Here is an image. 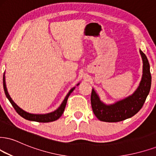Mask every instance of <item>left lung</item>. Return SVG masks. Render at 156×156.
I'll return each mask as SVG.
<instances>
[{"label": "left lung", "mask_w": 156, "mask_h": 156, "mask_svg": "<svg viewBox=\"0 0 156 156\" xmlns=\"http://www.w3.org/2000/svg\"><path fill=\"white\" fill-rule=\"evenodd\" d=\"M140 55L143 59V76L139 87L132 95L106 105L103 103L98 95L93 88L91 93V105L95 116L100 121L105 122H118L131 118L142 108L151 87V74L147 56L141 50Z\"/></svg>", "instance_id": "1"}]
</instances>
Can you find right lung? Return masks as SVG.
Listing matches in <instances>:
<instances>
[{
  "instance_id": "obj_1",
  "label": "right lung",
  "mask_w": 156,
  "mask_h": 156,
  "mask_svg": "<svg viewBox=\"0 0 156 156\" xmlns=\"http://www.w3.org/2000/svg\"><path fill=\"white\" fill-rule=\"evenodd\" d=\"M3 89H4V92L5 94V96L9 101H10V103L12 105V106L14 108L15 111H16L17 113L19 115H20L21 116L23 117V118L27 119V120L29 121H33V122H43V123H46V122H54V121L58 119L61 116V115L63 114V111H64L65 107H66L67 100H68L69 96L70 95V94L72 93L73 90L75 89V87H73L72 89L70 90V91L69 92V93L67 94L65 99L63 100L60 106L58 107V108L56 109V110L53 111V112L46 113V114H33V113H30L26 112L24 110H22V108H20L18 105H17L16 103H14L11 99V98L9 95V93L7 91L6 85H5V72L4 74H3ZM80 83H78L76 85H79Z\"/></svg>"
}]
</instances>
